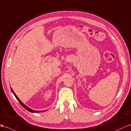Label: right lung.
Returning a JSON list of instances; mask_svg holds the SVG:
<instances>
[{
	"mask_svg": "<svg viewBox=\"0 0 131 131\" xmlns=\"http://www.w3.org/2000/svg\"><path fill=\"white\" fill-rule=\"evenodd\" d=\"M11 91H12V92H13V94H14V96H15L16 99L18 100V101L19 102V103L21 104V106H22L23 107H24V108H25L26 110H28V111H29V112H35V113H36V112H43V111H35V110H32V109H31V108H30L29 107H28V106H26L25 105H24V104L23 103V102L19 100V99L18 97V96L16 95V94H15V92H14V91H13V89H12V88H11Z\"/></svg>",
	"mask_w": 131,
	"mask_h": 131,
	"instance_id": "obj_1",
	"label": "right lung"
}]
</instances>
